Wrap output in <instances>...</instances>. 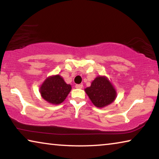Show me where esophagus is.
<instances>
[{
	"mask_svg": "<svg viewBox=\"0 0 159 159\" xmlns=\"http://www.w3.org/2000/svg\"><path fill=\"white\" fill-rule=\"evenodd\" d=\"M75 87H76V88H77V89H81V88H83V85L82 84H77L75 85Z\"/></svg>",
	"mask_w": 159,
	"mask_h": 159,
	"instance_id": "esophagus-1",
	"label": "esophagus"
}]
</instances>
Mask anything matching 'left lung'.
Listing matches in <instances>:
<instances>
[{
  "label": "left lung",
  "instance_id": "1",
  "mask_svg": "<svg viewBox=\"0 0 159 159\" xmlns=\"http://www.w3.org/2000/svg\"><path fill=\"white\" fill-rule=\"evenodd\" d=\"M85 92L93 104L98 108H103L111 104L116 98L117 93L114 85L105 76H98L86 88Z\"/></svg>",
  "mask_w": 159,
  "mask_h": 159
}]
</instances>
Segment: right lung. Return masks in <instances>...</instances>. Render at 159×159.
<instances>
[{"label": "right lung", "mask_w": 159, "mask_h": 159, "mask_svg": "<svg viewBox=\"0 0 159 159\" xmlns=\"http://www.w3.org/2000/svg\"><path fill=\"white\" fill-rule=\"evenodd\" d=\"M71 90V85L67 84L60 75L48 77L40 87L41 95L48 103L58 105L63 102Z\"/></svg>", "instance_id": "1"}]
</instances>
